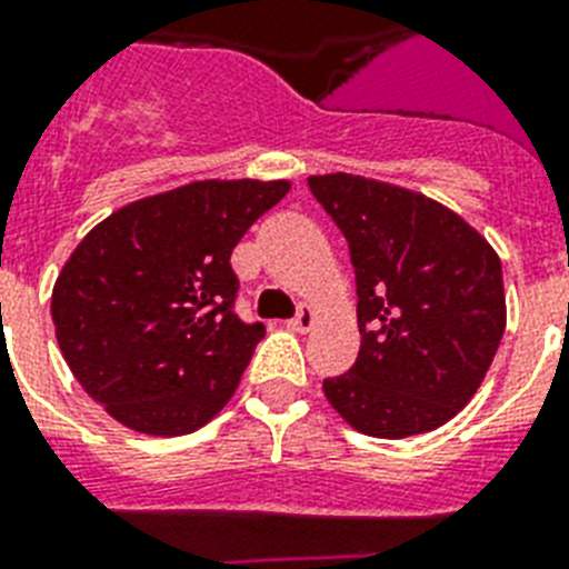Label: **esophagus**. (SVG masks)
<instances>
[{
  "mask_svg": "<svg viewBox=\"0 0 569 569\" xmlns=\"http://www.w3.org/2000/svg\"><path fill=\"white\" fill-rule=\"evenodd\" d=\"M316 309L312 307H300L298 309V316L295 318H289V321H286V327H289V330H295V332H309L312 330V327H316Z\"/></svg>",
  "mask_w": 569,
  "mask_h": 569,
  "instance_id": "obj_1",
  "label": "esophagus"
}]
</instances>
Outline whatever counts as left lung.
Here are the masks:
<instances>
[{"mask_svg":"<svg viewBox=\"0 0 569 569\" xmlns=\"http://www.w3.org/2000/svg\"><path fill=\"white\" fill-rule=\"evenodd\" d=\"M309 189L348 239L359 357L325 380L330 406L373 438L420 436L459 415L506 332L502 266L459 212L412 189L332 172Z\"/></svg>","mask_w":569,"mask_h":569,"instance_id":"left-lung-1","label":"left lung"}]
</instances>
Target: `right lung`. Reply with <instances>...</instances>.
Listing matches in <instances>:
<instances>
[{
  "label": "right lung",
  "mask_w": 569,
  "mask_h": 569,
  "mask_svg": "<svg viewBox=\"0 0 569 569\" xmlns=\"http://www.w3.org/2000/svg\"><path fill=\"white\" fill-rule=\"evenodd\" d=\"M289 180H192L119 207L52 289L60 353L133 432L187 436L224 409L266 327L233 312L230 253Z\"/></svg>",
  "instance_id": "1"
}]
</instances>
